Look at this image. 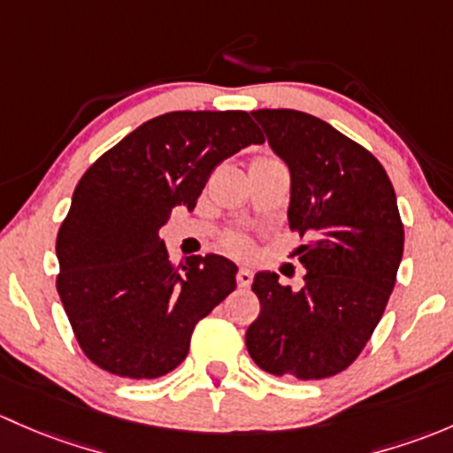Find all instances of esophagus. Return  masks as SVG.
Segmentation results:
<instances>
[{"mask_svg":"<svg viewBox=\"0 0 453 453\" xmlns=\"http://www.w3.org/2000/svg\"><path fill=\"white\" fill-rule=\"evenodd\" d=\"M237 286L240 288H249L253 283V270L250 268H240L237 270Z\"/></svg>","mask_w":453,"mask_h":453,"instance_id":"1","label":"esophagus"}]
</instances>
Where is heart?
Instances as JSON below:
<instances>
[{"label":"heart","instance_id":"b5f03b06","mask_svg":"<svg viewBox=\"0 0 453 453\" xmlns=\"http://www.w3.org/2000/svg\"><path fill=\"white\" fill-rule=\"evenodd\" d=\"M225 244L233 250H244L249 246V237L244 233H228L225 237Z\"/></svg>","mask_w":453,"mask_h":453}]
</instances>
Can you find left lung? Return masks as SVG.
Returning a JSON list of instances; mask_svg holds the SVG:
<instances>
[{"label": "left lung", "mask_w": 453, "mask_h": 453, "mask_svg": "<svg viewBox=\"0 0 453 453\" xmlns=\"http://www.w3.org/2000/svg\"><path fill=\"white\" fill-rule=\"evenodd\" d=\"M270 146L288 163L290 231L307 237L305 286L257 273L259 316L246 331L255 365L277 377L325 380L357 360L397 281L403 255L393 183L365 146L314 115L257 109Z\"/></svg>", "instance_id": "1"}]
</instances>
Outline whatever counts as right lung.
Listing matches in <instances>:
<instances>
[{
	"label": "right lung",
	"mask_w": 453,
	"mask_h": 453,
	"mask_svg": "<svg viewBox=\"0 0 453 453\" xmlns=\"http://www.w3.org/2000/svg\"><path fill=\"white\" fill-rule=\"evenodd\" d=\"M264 134L246 111L148 119L78 180L56 237V290L82 353L111 375L155 380L188 357L194 327L235 290V264L176 265L158 228L196 207L211 172Z\"/></svg>",
	"instance_id": "1"
}]
</instances>
